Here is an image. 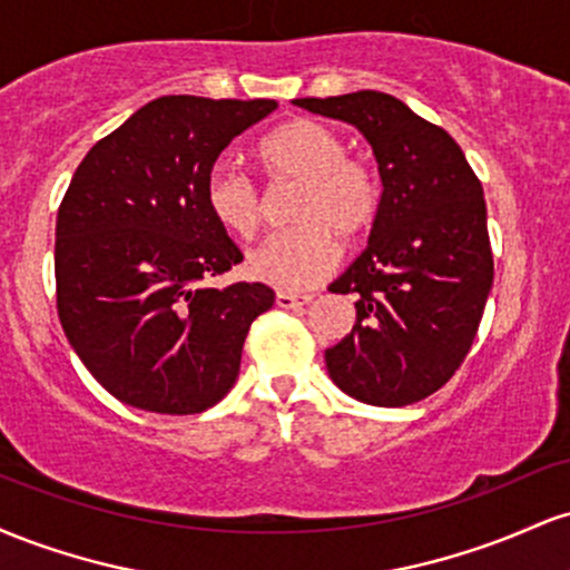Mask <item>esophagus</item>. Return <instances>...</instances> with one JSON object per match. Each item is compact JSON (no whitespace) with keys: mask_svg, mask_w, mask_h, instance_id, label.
I'll use <instances>...</instances> for the list:
<instances>
[{"mask_svg":"<svg viewBox=\"0 0 570 570\" xmlns=\"http://www.w3.org/2000/svg\"><path fill=\"white\" fill-rule=\"evenodd\" d=\"M311 303V294H294V292H276L278 307H299Z\"/></svg>","mask_w":570,"mask_h":570,"instance_id":"1","label":"esophagus"}]
</instances>
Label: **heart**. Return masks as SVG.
<instances>
[{
  "label": "heart",
  "mask_w": 570,
  "mask_h": 570,
  "mask_svg": "<svg viewBox=\"0 0 570 570\" xmlns=\"http://www.w3.org/2000/svg\"><path fill=\"white\" fill-rule=\"evenodd\" d=\"M271 187H289L286 219L294 227L265 238L246 257L254 281L278 289H305L337 259V244L353 248L372 233L383 208V181L367 160L348 155L335 128L292 120L259 144ZM208 214L238 238H252L265 219V195L230 160L214 163L203 185Z\"/></svg>",
  "instance_id": "heart-1"
}]
</instances>
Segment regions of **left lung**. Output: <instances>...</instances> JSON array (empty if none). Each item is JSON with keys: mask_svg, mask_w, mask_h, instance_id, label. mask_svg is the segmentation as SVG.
Returning a JSON list of instances; mask_svg holds the SVG:
<instances>
[{"mask_svg": "<svg viewBox=\"0 0 570 570\" xmlns=\"http://www.w3.org/2000/svg\"><path fill=\"white\" fill-rule=\"evenodd\" d=\"M294 104L362 130L383 179L370 244L330 286L356 294V324L326 348V370L358 402H421L463 364L493 286L480 179L448 130L394 96L358 90Z\"/></svg>", "mask_w": 570, "mask_h": 570, "instance_id": "8db88e82", "label": "left lung"}]
</instances>
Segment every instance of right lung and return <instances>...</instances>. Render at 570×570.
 I'll use <instances>...</instances> for the list:
<instances>
[{
    "label": "right lung",
    "mask_w": 570,
    "mask_h": 570,
    "mask_svg": "<svg viewBox=\"0 0 570 570\" xmlns=\"http://www.w3.org/2000/svg\"><path fill=\"white\" fill-rule=\"evenodd\" d=\"M271 98L163 96L90 147L56 222V303L71 348L122 404L195 415L233 389L265 284L208 289L244 259L208 214L222 149Z\"/></svg>",
    "instance_id": "obj_1"
}]
</instances>
